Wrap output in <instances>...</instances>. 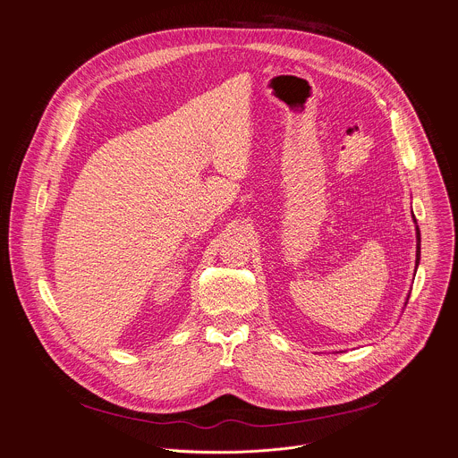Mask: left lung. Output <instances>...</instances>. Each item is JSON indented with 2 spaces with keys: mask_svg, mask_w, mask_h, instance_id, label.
I'll return each instance as SVG.
<instances>
[{
  "mask_svg": "<svg viewBox=\"0 0 458 458\" xmlns=\"http://www.w3.org/2000/svg\"><path fill=\"white\" fill-rule=\"evenodd\" d=\"M415 235H417V253H415V269H417L419 260H420V232H419V226H415ZM408 298H410V294H408ZM408 298H406V301H408ZM406 301H404V306H406Z\"/></svg>",
  "mask_w": 458,
  "mask_h": 458,
  "instance_id": "1",
  "label": "left lung"
}]
</instances>
